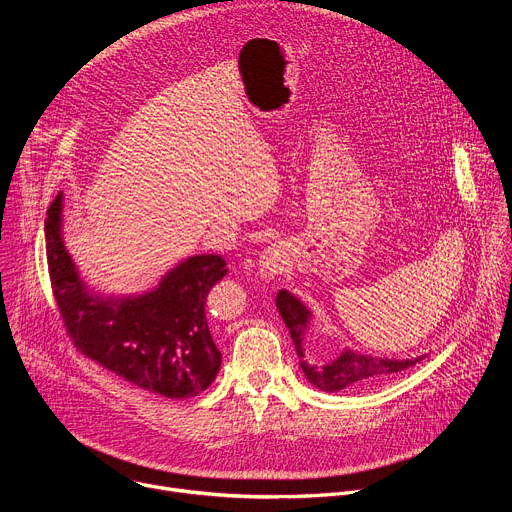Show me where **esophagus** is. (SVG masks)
Listing matches in <instances>:
<instances>
[{
  "label": "esophagus",
  "mask_w": 512,
  "mask_h": 512,
  "mask_svg": "<svg viewBox=\"0 0 512 512\" xmlns=\"http://www.w3.org/2000/svg\"><path fill=\"white\" fill-rule=\"evenodd\" d=\"M287 263H289L287 249L281 243H273V245H269L261 253V257H259V271H261L263 277H275V275L283 273Z\"/></svg>",
  "instance_id": "esophagus-1"
}]
</instances>
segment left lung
<instances>
[{"label": "left lung", "mask_w": 512, "mask_h": 512, "mask_svg": "<svg viewBox=\"0 0 512 512\" xmlns=\"http://www.w3.org/2000/svg\"><path fill=\"white\" fill-rule=\"evenodd\" d=\"M277 310L291 334V340H294L298 358H300V367L306 375V379L328 393L342 391L346 387L354 385H364L369 381H377L387 375L401 373L409 367H415L417 362L423 360V356L417 358H403V360H391V358H377V356H367V354H358L352 350H344L338 358L330 362H316L306 354V344L304 336L308 332V322H310V312L308 308L289 294V291L281 289L277 294Z\"/></svg>", "instance_id": "obj_1"}]
</instances>
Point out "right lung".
<instances>
[{
    "label": "right lung",
    "mask_w": 512,
    "mask_h": 512,
    "mask_svg": "<svg viewBox=\"0 0 512 512\" xmlns=\"http://www.w3.org/2000/svg\"><path fill=\"white\" fill-rule=\"evenodd\" d=\"M62 194L46 214L52 294L75 348L117 377L170 399L202 393L221 369L206 322V296L227 275L221 255H196L139 298L101 300L87 289L60 239Z\"/></svg>",
    "instance_id": "obj_1"
}]
</instances>
